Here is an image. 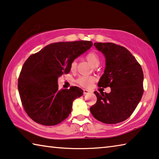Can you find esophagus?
<instances>
[{
  "label": "esophagus",
  "instance_id": "esophagus-1",
  "mask_svg": "<svg viewBox=\"0 0 159 159\" xmlns=\"http://www.w3.org/2000/svg\"><path fill=\"white\" fill-rule=\"evenodd\" d=\"M90 93V91L89 90H86V89H84V94H89V93Z\"/></svg>",
  "mask_w": 159,
  "mask_h": 159
}]
</instances>
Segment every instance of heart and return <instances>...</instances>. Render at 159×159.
I'll use <instances>...</instances> for the list:
<instances>
[{
  "instance_id": "b5f03b06",
  "label": "heart",
  "mask_w": 159,
  "mask_h": 159,
  "mask_svg": "<svg viewBox=\"0 0 159 159\" xmlns=\"http://www.w3.org/2000/svg\"><path fill=\"white\" fill-rule=\"evenodd\" d=\"M85 58H86L88 61L93 66H97L100 64V57L97 53L94 51L89 52L86 54ZM76 61L75 60L72 61L70 65V70H72V71L75 70V69H76ZM93 80H94V78L90 76V75H80V77L78 78L76 82L78 84L81 85L82 87L88 88L93 84Z\"/></svg>"
}]
</instances>
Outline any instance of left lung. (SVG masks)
<instances>
[{
	"label": "left lung",
	"mask_w": 159,
	"mask_h": 159,
	"mask_svg": "<svg viewBox=\"0 0 159 159\" xmlns=\"http://www.w3.org/2000/svg\"><path fill=\"white\" fill-rule=\"evenodd\" d=\"M94 46L106 59L104 74L98 86L110 87L111 92L95 91L97 102L90 107V112L101 122L117 124L129 118L142 99L143 70L125 47L111 42H95Z\"/></svg>",
	"instance_id": "left-lung-1"
}]
</instances>
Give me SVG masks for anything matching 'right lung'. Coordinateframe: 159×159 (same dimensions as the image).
<instances>
[{
	"label": "right lung",
	"instance_id": "1",
	"mask_svg": "<svg viewBox=\"0 0 159 159\" xmlns=\"http://www.w3.org/2000/svg\"><path fill=\"white\" fill-rule=\"evenodd\" d=\"M92 45V42L84 40L57 42L25 61L17 87L25 111L35 122L54 126L69 117L73 101L84 91L76 86L59 90L58 78L69 74L70 63Z\"/></svg>",
	"mask_w": 159,
	"mask_h": 159
}]
</instances>
